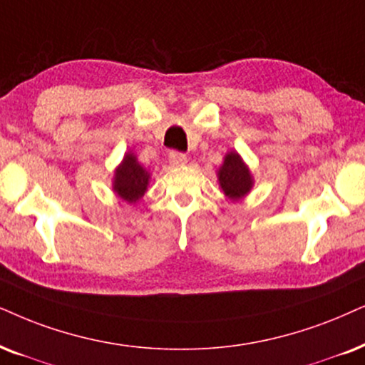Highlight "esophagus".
Segmentation results:
<instances>
[{
    "mask_svg": "<svg viewBox=\"0 0 365 365\" xmlns=\"http://www.w3.org/2000/svg\"><path fill=\"white\" fill-rule=\"evenodd\" d=\"M168 160L173 167H183V165L187 163V155L180 153V151H172L168 156Z\"/></svg>",
    "mask_w": 365,
    "mask_h": 365,
    "instance_id": "esophagus-1",
    "label": "esophagus"
}]
</instances>
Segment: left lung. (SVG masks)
I'll list each match as a JSON object with an SVG mask.
<instances>
[{
    "label": "left lung",
    "mask_w": 365,
    "mask_h": 365,
    "mask_svg": "<svg viewBox=\"0 0 365 365\" xmlns=\"http://www.w3.org/2000/svg\"><path fill=\"white\" fill-rule=\"evenodd\" d=\"M217 180L220 190L230 202H241L255 187V177L247 163L234 150L225 153L222 165L217 170Z\"/></svg>",
    "instance_id": "8db88e82"
}]
</instances>
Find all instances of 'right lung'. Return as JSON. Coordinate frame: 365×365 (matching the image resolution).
<instances>
[{
    "instance_id": "1",
    "label": "right lung",
    "mask_w": 365,
    "mask_h": 365,
    "mask_svg": "<svg viewBox=\"0 0 365 365\" xmlns=\"http://www.w3.org/2000/svg\"><path fill=\"white\" fill-rule=\"evenodd\" d=\"M150 180L151 173L138 161L135 153L128 151L114 168L113 192L128 204H136L148 192Z\"/></svg>"
}]
</instances>
